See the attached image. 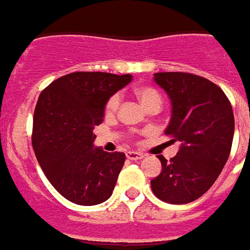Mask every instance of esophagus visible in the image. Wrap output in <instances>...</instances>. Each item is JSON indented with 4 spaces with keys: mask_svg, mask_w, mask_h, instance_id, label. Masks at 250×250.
Returning a JSON list of instances; mask_svg holds the SVG:
<instances>
[{
    "mask_svg": "<svg viewBox=\"0 0 250 250\" xmlns=\"http://www.w3.org/2000/svg\"><path fill=\"white\" fill-rule=\"evenodd\" d=\"M126 157L129 158V160H141V158H144V154L143 153L140 152H134V150H129V152H126Z\"/></svg>",
    "mask_w": 250,
    "mask_h": 250,
    "instance_id": "esophagus-1",
    "label": "esophagus"
}]
</instances>
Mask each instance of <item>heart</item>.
I'll return each mask as SVG.
<instances>
[{
  "label": "heart",
  "mask_w": 250,
  "mask_h": 250,
  "mask_svg": "<svg viewBox=\"0 0 250 250\" xmlns=\"http://www.w3.org/2000/svg\"><path fill=\"white\" fill-rule=\"evenodd\" d=\"M136 96L140 98V101L143 103V105L145 107H149L152 106V105H161L163 103V98H161V94L156 90V89H153L150 86H140L137 87L136 90ZM120 96L118 94H113L112 97L107 100L106 103V106H105V112L106 114H113V113L117 112L118 106H120Z\"/></svg>",
  "instance_id": "1"
}]
</instances>
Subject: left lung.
Wrapping results in <instances>:
<instances>
[{
  "mask_svg": "<svg viewBox=\"0 0 250 250\" xmlns=\"http://www.w3.org/2000/svg\"><path fill=\"white\" fill-rule=\"evenodd\" d=\"M154 83L172 103L165 134L181 145L169 161L158 156L163 170L150 187L161 201L188 204L209 190L227 164L234 134L232 105L216 83L192 73H156Z\"/></svg>",
  "mask_w": 250,
  "mask_h": 250,
  "instance_id": "8db88e82",
  "label": "left lung"
}]
</instances>
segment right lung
<instances>
[{
	"label": "right lung",
	"mask_w": 250,
	"mask_h": 250,
	"mask_svg": "<svg viewBox=\"0 0 250 250\" xmlns=\"http://www.w3.org/2000/svg\"><path fill=\"white\" fill-rule=\"evenodd\" d=\"M130 81V74L74 72L38 97L32 134L36 157L54 189L77 205H97L112 196L125 154L93 146V129L104 121L107 100Z\"/></svg>",
	"instance_id": "add662e5"
}]
</instances>
